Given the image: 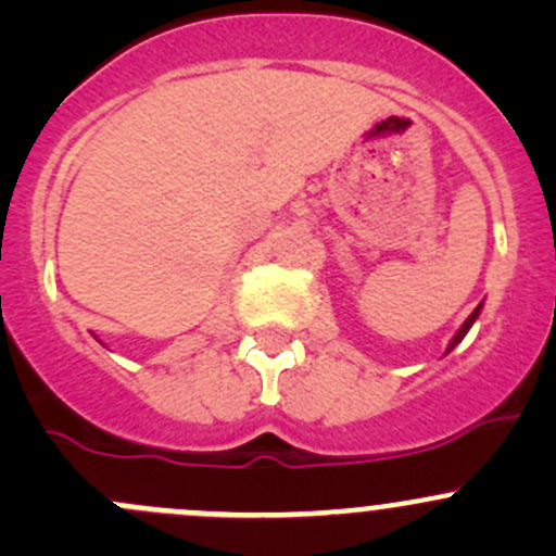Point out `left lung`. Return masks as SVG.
<instances>
[{
  "mask_svg": "<svg viewBox=\"0 0 556 556\" xmlns=\"http://www.w3.org/2000/svg\"><path fill=\"white\" fill-rule=\"evenodd\" d=\"M479 312H481V304H479V306H476V309H473V314H470V317H468V319H465V323H463V328H459V330H457V336H454V339L450 341V350H446V352H452V350H454V346H457V344H459V341H463V339H465V333H468V330H470V325H473V323H476V317H479Z\"/></svg>",
  "mask_w": 556,
  "mask_h": 556,
  "instance_id": "8db88e82",
  "label": "left lung"
}]
</instances>
